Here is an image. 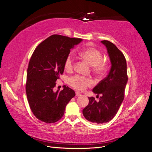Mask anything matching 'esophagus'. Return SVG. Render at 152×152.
<instances>
[{
  "label": "esophagus",
  "instance_id": "34e87169",
  "mask_svg": "<svg viewBox=\"0 0 152 152\" xmlns=\"http://www.w3.org/2000/svg\"><path fill=\"white\" fill-rule=\"evenodd\" d=\"M82 94L79 93V92H76V96H80Z\"/></svg>",
  "mask_w": 152,
  "mask_h": 152
}]
</instances>
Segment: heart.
Here are the masks:
<instances>
[{
	"label": "heart",
	"mask_w": 152,
	"mask_h": 152,
	"mask_svg": "<svg viewBox=\"0 0 152 152\" xmlns=\"http://www.w3.org/2000/svg\"><path fill=\"white\" fill-rule=\"evenodd\" d=\"M82 58L89 65L93 66V71L96 74L102 75L107 69V63L102 59L103 55L99 50L94 48H88L82 50L79 53ZM75 65V59L72 53H70L66 57L65 61V68L66 70L70 71L73 68ZM68 83L73 88L84 91L87 87L93 84V80L89 78L80 75H75L68 79Z\"/></svg>",
	"instance_id": "heart-1"
}]
</instances>
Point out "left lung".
<instances>
[{"label": "left lung", "instance_id": "obj_1", "mask_svg": "<svg viewBox=\"0 0 152 152\" xmlns=\"http://www.w3.org/2000/svg\"><path fill=\"white\" fill-rule=\"evenodd\" d=\"M101 42L107 48L111 68L107 77L93 89L97 96L102 94L99 102L93 97L89 98L88 105L82 110L87 120L96 124L108 122L115 115L124 100L128 79L127 63L123 53L110 41Z\"/></svg>", "mask_w": 152, "mask_h": 152}]
</instances>
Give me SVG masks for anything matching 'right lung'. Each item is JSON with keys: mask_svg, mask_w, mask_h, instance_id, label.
Masks as SVG:
<instances>
[{"mask_svg": "<svg viewBox=\"0 0 152 152\" xmlns=\"http://www.w3.org/2000/svg\"><path fill=\"white\" fill-rule=\"evenodd\" d=\"M82 39L53 35L35 49L27 69L26 93L31 112L39 120L54 123L63 116L66 104L75 96L68 86L54 92L56 81L65 69L70 49Z\"/></svg>", "mask_w": 152, "mask_h": 152, "instance_id": "obj_1", "label": "right lung"}]
</instances>
